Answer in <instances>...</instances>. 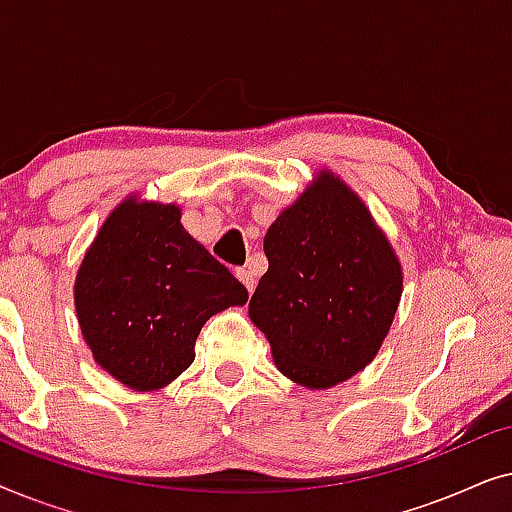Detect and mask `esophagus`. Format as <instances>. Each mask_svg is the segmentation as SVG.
<instances>
[{"label":"esophagus","mask_w":512,"mask_h":512,"mask_svg":"<svg viewBox=\"0 0 512 512\" xmlns=\"http://www.w3.org/2000/svg\"><path fill=\"white\" fill-rule=\"evenodd\" d=\"M235 275H237V279H240L244 286H247L249 293L256 289V277H254V272H251L249 268H237Z\"/></svg>","instance_id":"obj_1"}]
</instances>
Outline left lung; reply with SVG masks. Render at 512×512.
Instances as JSON below:
<instances>
[{"label":"left lung","instance_id":"8db88e82","mask_svg":"<svg viewBox=\"0 0 512 512\" xmlns=\"http://www.w3.org/2000/svg\"><path fill=\"white\" fill-rule=\"evenodd\" d=\"M268 272L249 317L279 373L331 389L380 352L403 293L394 247L359 195L328 167L284 207L263 240Z\"/></svg>","mask_w":512,"mask_h":512}]
</instances>
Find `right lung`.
<instances>
[{
	"instance_id": "1",
	"label": "right lung",
	"mask_w": 512,
	"mask_h": 512,
	"mask_svg": "<svg viewBox=\"0 0 512 512\" xmlns=\"http://www.w3.org/2000/svg\"><path fill=\"white\" fill-rule=\"evenodd\" d=\"M247 298L240 279L181 226L179 205L137 195L107 216L74 279L95 363L135 391L177 380L205 321Z\"/></svg>"
}]
</instances>
